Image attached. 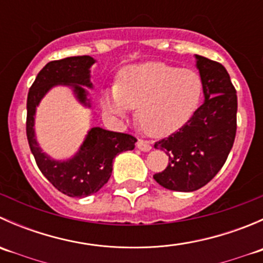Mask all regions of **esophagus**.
<instances>
[{"mask_svg":"<svg viewBox=\"0 0 263 263\" xmlns=\"http://www.w3.org/2000/svg\"><path fill=\"white\" fill-rule=\"evenodd\" d=\"M136 146H137V148H139V150L145 151V153H147V151L151 150L150 142L144 141V140H139V141H137V144H136Z\"/></svg>","mask_w":263,"mask_h":263,"instance_id":"1","label":"esophagus"}]
</instances>
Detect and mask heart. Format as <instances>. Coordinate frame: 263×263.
I'll return each mask as SVG.
<instances>
[{
  "mask_svg": "<svg viewBox=\"0 0 263 263\" xmlns=\"http://www.w3.org/2000/svg\"><path fill=\"white\" fill-rule=\"evenodd\" d=\"M201 97L202 80L195 70L146 62L124 67L117 85L102 91L100 104L116 121L137 108L140 128L151 137H165L190 121Z\"/></svg>",
  "mask_w": 263,
  "mask_h": 263,
  "instance_id": "b5f03b06",
  "label": "heart"
}]
</instances>
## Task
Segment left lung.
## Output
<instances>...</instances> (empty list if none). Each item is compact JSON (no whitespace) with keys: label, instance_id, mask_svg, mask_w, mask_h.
Listing matches in <instances>:
<instances>
[{"label":"left lung","instance_id":"left-lung-1","mask_svg":"<svg viewBox=\"0 0 263 263\" xmlns=\"http://www.w3.org/2000/svg\"><path fill=\"white\" fill-rule=\"evenodd\" d=\"M203 100L190 121L154 147L165 150L169 164L154 179L166 190L192 192L222 168L237 132V91L224 66L195 54Z\"/></svg>","mask_w":263,"mask_h":263}]
</instances>
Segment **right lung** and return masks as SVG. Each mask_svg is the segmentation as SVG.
I'll return each instance as SVG.
<instances>
[{
	"label": "right lung",
	"instance_id": "obj_1",
	"mask_svg": "<svg viewBox=\"0 0 263 263\" xmlns=\"http://www.w3.org/2000/svg\"><path fill=\"white\" fill-rule=\"evenodd\" d=\"M95 62L90 55H78L47 63L31 85L26 102V136L36 165L60 192L70 197H86L97 193L110 178L113 159L123 151L134 150L137 141L131 135L92 127L78 153L66 160L52 159L39 146L34 128L39 103L52 87L62 85L72 89L84 107H91L87 98L89 91L85 87L92 89L90 68Z\"/></svg>",
	"mask_w": 263,
	"mask_h": 263
}]
</instances>
